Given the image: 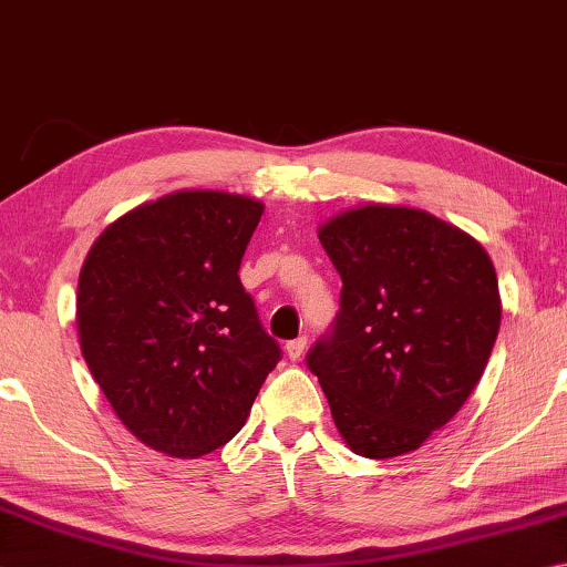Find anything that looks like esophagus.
Returning a JSON list of instances; mask_svg holds the SVG:
<instances>
[{"label":"esophagus","instance_id":"obj_1","mask_svg":"<svg viewBox=\"0 0 567 567\" xmlns=\"http://www.w3.org/2000/svg\"><path fill=\"white\" fill-rule=\"evenodd\" d=\"M303 351H306V336H299V339L286 343V355H289L291 361H299Z\"/></svg>","mask_w":567,"mask_h":567}]
</instances>
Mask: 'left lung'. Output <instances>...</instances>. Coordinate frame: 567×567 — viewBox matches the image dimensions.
<instances>
[{
	"label": "left lung",
	"mask_w": 567,
	"mask_h": 567,
	"mask_svg": "<svg viewBox=\"0 0 567 567\" xmlns=\"http://www.w3.org/2000/svg\"><path fill=\"white\" fill-rule=\"evenodd\" d=\"M319 238L339 271L341 309L306 365L336 429L363 458L411 453L468 401L501 329L485 248L421 208L369 204Z\"/></svg>",
	"instance_id": "left-lung-1"
}]
</instances>
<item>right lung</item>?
I'll use <instances>...</instances> for the list:
<instances>
[{
    "instance_id": "obj_1",
    "label": "right lung",
    "mask_w": 567,
    "mask_h": 567,
    "mask_svg": "<svg viewBox=\"0 0 567 567\" xmlns=\"http://www.w3.org/2000/svg\"><path fill=\"white\" fill-rule=\"evenodd\" d=\"M264 206L176 192L109 224L79 274L76 331L99 389L148 449L198 458L241 431L281 346L238 278Z\"/></svg>"
}]
</instances>
